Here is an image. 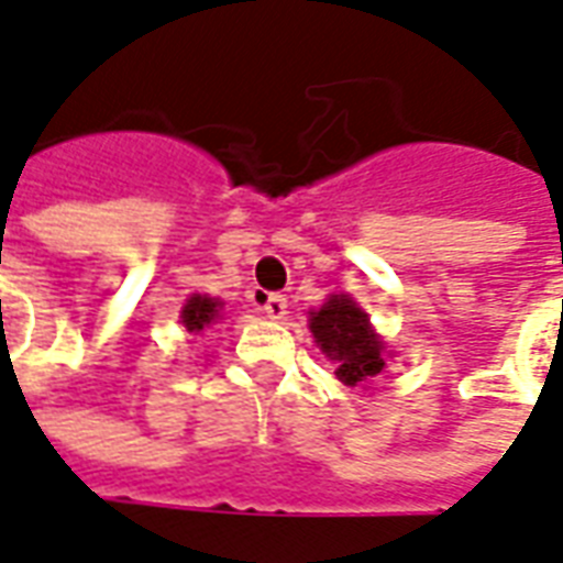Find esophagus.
I'll list each match as a JSON object with an SVG mask.
<instances>
[{"label":"esophagus","instance_id":"34e87169","mask_svg":"<svg viewBox=\"0 0 563 563\" xmlns=\"http://www.w3.org/2000/svg\"><path fill=\"white\" fill-rule=\"evenodd\" d=\"M261 312L273 321H282L288 314V297L285 294H266L261 302Z\"/></svg>","mask_w":563,"mask_h":563}]
</instances>
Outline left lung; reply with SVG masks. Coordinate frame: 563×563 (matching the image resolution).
Masks as SVG:
<instances>
[{
    "instance_id": "1",
    "label": "left lung",
    "mask_w": 563,
    "mask_h": 563,
    "mask_svg": "<svg viewBox=\"0 0 563 563\" xmlns=\"http://www.w3.org/2000/svg\"><path fill=\"white\" fill-rule=\"evenodd\" d=\"M309 330L324 357L336 364L333 373L342 385L357 388L382 376L385 342L369 324V314L349 294H333L321 309L309 312Z\"/></svg>"
}]
</instances>
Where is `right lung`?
Masks as SVG:
<instances>
[{"instance_id": "right-lung-1", "label": "right lung", "mask_w": 563, "mask_h": 563, "mask_svg": "<svg viewBox=\"0 0 563 563\" xmlns=\"http://www.w3.org/2000/svg\"><path fill=\"white\" fill-rule=\"evenodd\" d=\"M221 306H224V302L214 300V297L194 294V297L185 302V309H181V324H185L190 333H202L206 327H211L221 318Z\"/></svg>"}]
</instances>
